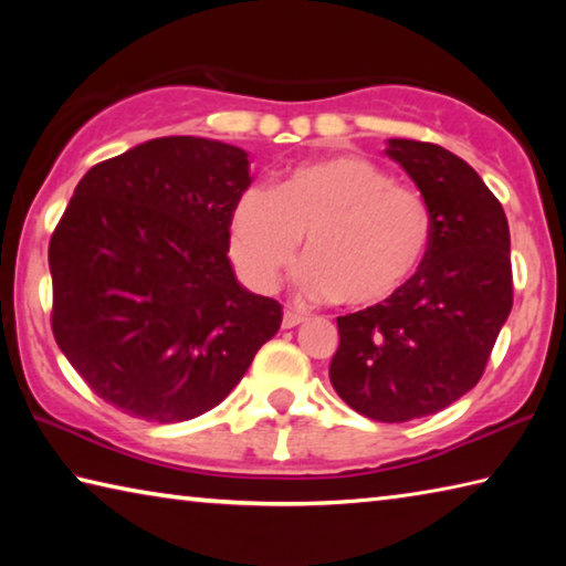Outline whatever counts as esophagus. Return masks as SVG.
<instances>
[{
  "label": "esophagus",
  "mask_w": 566,
  "mask_h": 566,
  "mask_svg": "<svg viewBox=\"0 0 566 566\" xmlns=\"http://www.w3.org/2000/svg\"><path fill=\"white\" fill-rule=\"evenodd\" d=\"M304 319H306L304 312L286 310V312H284V319H282V327H284V329H292V327H296V324H302Z\"/></svg>",
  "instance_id": "esophagus-1"
}]
</instances>
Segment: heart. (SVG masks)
Masks as SVG:
<instances>
[{
	"label": "heart",
	"instance_id": "1",
	"mask_svg": "<svg viewBox=\"0 0 566 566\" xmlns=\"http://www.w3.org/2000/svg\"><path fill=\"white\" fill-rule=\"evenodd\" d=\"M304 237L302 286L314 296L371 306L415 280L434 242L432 205L357 155L306 161L272 189L249 187L229 217L239 274L270 290L290 270Z\"/></svg>",
	"mask_w": 566,
	"mask_h": 566
}]
</instances>
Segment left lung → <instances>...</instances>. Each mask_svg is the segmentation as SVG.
<instances>
[{"mask_svg":"<svg viewBox=\"0 0 566 566\" xmlns=\"http://www.w3.org/2000/svg\"><path fill=\"white\" fill-rule=\"evenodd\" d=\"M387 155L432 205L434 242L397 296L337 317L329 379L354 411L399 424L482 379L512 312V260L500 199L464 159L415 139H389Z\"/></svg>","mask_w":566,"mask_h":566,"instance_id":"1","label":"left lung"}]
</instances>
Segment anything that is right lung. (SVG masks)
<instances>
[{
    "label": "right lung",
    "instance_id": "obj_1",
    "mask_svg": "<svg viewBox=\"0 0 566 566\" xmlns=\"http://www.w3.org/2000/svg\"><path fill=\"white\" fill-rule=\"evenodd\" d=\"M247 151L159 137L82 177L50 239L52 332L94 395L169 424L217 407L282 324L229 264Z\"/></svg>",
    "mask_w": 566,
    "mask_h": 566
}]
</instances>
